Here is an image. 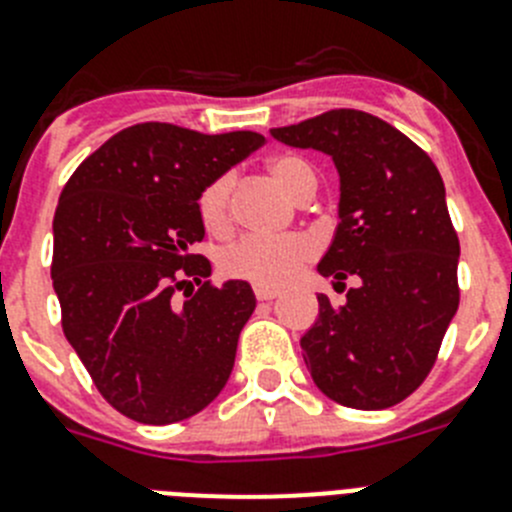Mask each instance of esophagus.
Here are the masks:
<instances>
[{
  "instance_id": "obj_1",
  "label": "esophagus",
  "mask_w": 512,
  "mask_h": 512,
  "mask_svg": "<svg viewBox=\"0 0 512 512\" xmlns=\"http://www.w3.org/2000/svg\"><path fill=\"white\" fill-rule=\"evenodd\" d=\"M253 292H256V300H261V302L277 300V297L282 295L279 289H274V287H261V284H256V289H253Z\"/></svg>"
}]
</instances>
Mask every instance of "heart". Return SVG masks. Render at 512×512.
Here are the masks:
<instances>
[{"label":"heart","instance_id":"b5f03b06","mask_svg":"<svg viewBox=\"0 0 512 512\" xmlns=\"http://www.w3.org/2000/svg\"><path fill=\"white\" fill-rule=\"evenodd\" d=\"M269 174L289 197H300L307 187H315V174L297 156H279L269 164ZM200 220L210 233H225L230 228V176H217L202 189L197 200ZM312 243L302 235L264 238V235H243L241 241L220 253V269L233 279L261 284V287H282L295 277L302 264L312 259Z\"/></svg>","mask_w":512,"mask_h":512}]
</instances>
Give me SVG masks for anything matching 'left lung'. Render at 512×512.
I'll list each match as a JSON object with an SVG mask.
<instances>
[{
	"label": "left lung",
	"mask_w": 512,
	"mask_h": 512,
	"mask_svg": "<svg viewBox=\"0 0 512 512\" xmlns=\"http://www.w3.org/2000/svg\"><path fill=\"white\" fill-rule=\"evenodd\" d=\"M271 138L333 158L338 225L318 271L346 300L318 295V320L300 338L312 382L356 410L392 408L431 372L459 307V238L428 153L361 110H330Z\"/></svg>",
	"instance_id": "obj_1"
}]
</instances>
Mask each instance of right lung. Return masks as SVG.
I'll use <instances>...</instances> for the list:
<instances>
[{
  "mask_svg": "<svg viewBox=\"0 0 512 512\" xmlns=\"http://www.w3.org/2000/svg\"><path fill=\"white\" fill-rule=\"evenodd\" d=\"M264 146V135H205L169 122L120 130L71 174L53 217V289L63 333L122 415L169 425L205 410L228 382L256 297L210 287L202 189ZM189 278L201 289L184 303ZM186 294V293H185Z\"/></svg>",
  "mask_w": 512,
  "mask_h": 512,
  "instance_id": "1",
  "label": "right lung"
}]
</instances>
